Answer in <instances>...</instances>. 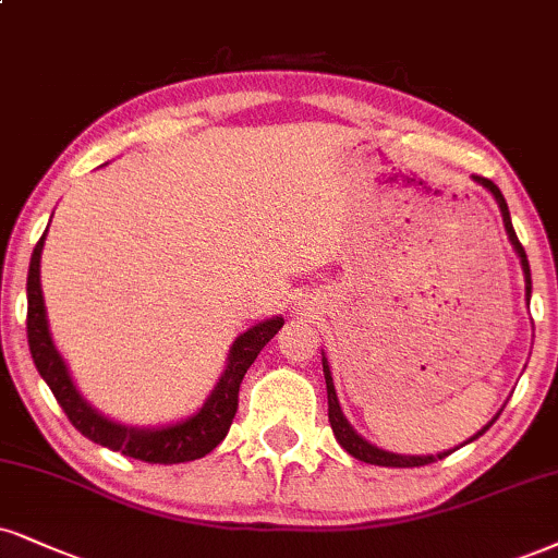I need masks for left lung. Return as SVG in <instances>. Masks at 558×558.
Segmentation results:
<instances>
[{
  "label": "left lung",
  "instance_id": "1",
  "mask_svg": "<svg viewBox=\"0 0 558 558\" xmlns=\"http://www.w3.org/2000/svg\"><path fill=\"white\" fill-rule=\"evenodd\" d=\"M476 181L484 185L486 191H492V196L497 198L499 204V211H501V222H505V230H507V238H510V243L514 247V253L520 256V264H522V274H525V294L527 300H531V266H527V256H525V247L520 245L518 235H514V227H512V219H510V209H507V202L505 196H501V191L494 185L489 178H481L476 175ZM323 375H326V390H328V422H331V429L336 439H339V445L343 447V450L349 452V456L356 458V460H364V463H373V465H385V469H416V465H429V463H437V460H442L450 456L452 450L447 452H437V456H398V452H388V450H380V447L369 445L367 439L360 437L354 432V426L347 422V416H343L341 405H339V398H336V388H333V377H331V367H328L326 356H323ZM499 416V414H497ZM497 416L492 418L489 424L484 426V429L476 432L469 442H473V439H478L481 435H484L489 426L497 422ZM465 442V445H469ZM463 447V445H460Z\"/></svg>",
  "mask_w": 558,
  "mask_h": 558
}]
</instances>
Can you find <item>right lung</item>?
<instances>
[{"label":"right lung","instance_id":"right-lung-1","mask_svg":"<svg viewBox=\"0 0 558 558\" xmlns=\"http://www.w3.org/2000/svg\"><path fill=\"white\" fill-rule=\"evenodd\" d=\"M46 232L33 247L31 268H27V347H31L40 377L57 396L74 429L93 442L108 447V450H119L129 458L144 460V463H189V460H198L215 450L227 437L232 418H235L240 383H243L247 367L256 362L260 349L279 333L284 318L277 315V318L260 320L238 336L230 347L227 369L219 377L217 388L211 390V396L206 398V403L194 416L170 426H157V429L111 422L80 396L77 385L72 383V375H69L66 364L53 347L51 333H48L44 292H40V251H44Z\"/></svg>","mask_w":558,"mask_h":558}]
</instances>
